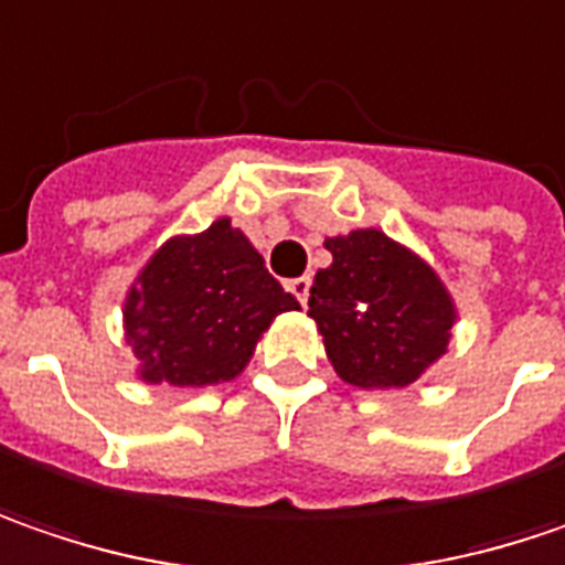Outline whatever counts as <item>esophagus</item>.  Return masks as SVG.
Returning <instances> with one entry per match:
<instances>
[{
  "label": "esophagus",
  "instance_id": "obj_1",
  "mask_svg": "<svg viewBox=\"0 0 565 565\" xmlns=\"http://www.w3.org/2000/svg\"><path fill=\"white\" fill-rule=\"evenodd\" d=\"M286 289H289V292L301 301V308H305V305H308V292H311V279H308V276L289 279V282H286Z\"/></svg>",
  "mask_w": 565,
  "mask_h": 565
}]
</instances>
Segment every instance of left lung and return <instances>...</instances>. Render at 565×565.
Wrapping results in <instances>:
<instances>
[{
	"instance_id": "8db88e82",
	"label": "left lung",
	"mask_w": 565,
	"mask_h": 565,
	"mask_svg": "<svg viewBox=\"0 0 565 565\" xmlns=\"http://www.w3.org/2000/svg\"><path fill=\"white\" fill-rule=\"evenodd\" d=\"M333 264L318 269L308 318L333 372L362 391L407 387L448 353L458 305L407 244L381 228L324 238Z\"/></svg>"
}]
</instances>
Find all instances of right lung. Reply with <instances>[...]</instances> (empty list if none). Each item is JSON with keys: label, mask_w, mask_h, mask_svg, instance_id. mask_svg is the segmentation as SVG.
Here are the masks:
<instances>
[{"label": "right lung", "mask_w": 565, "mask_h": 565, "mask_svg": "<svg viewBox=\"0 0 565 565\" xmlns=\"http://www.w3.org/2000/svg\"><path fill=\"white\" fill-rule=\"evenodd\" d=\"M298 311L228 215L174 235L124 296V340L146 384L206 387L238 379L269 324Z\"/></svg>", "instance_id": "obj_1"}]
</instances>
